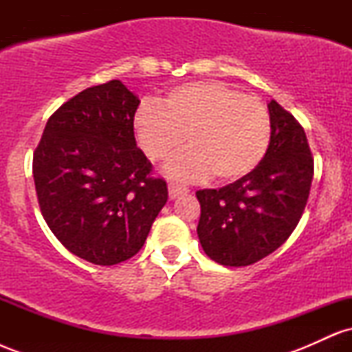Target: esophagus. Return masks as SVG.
Instances as JSON below:
<instances>
[{"mask_svg":"<svg viewBox=\"0 0 352 352\" xmlns=\"http://www.w3.org/2000/svg\"><path fill=\"white\" fill-rule=\"evenodd\" d=\"M188 188L184 187V185H179V184H170L168 185V195H170V199H177L179 195H184V193H187Z\"/></svg>","mask_w":352,"mask_h":352,"instance_id":"34e87169","label":"esophagus"}]
</instances>
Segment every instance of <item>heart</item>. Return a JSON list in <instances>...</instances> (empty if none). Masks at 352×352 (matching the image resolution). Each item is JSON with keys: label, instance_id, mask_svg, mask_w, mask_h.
Here are the masks:
<instances>
[{"label": "heart", "instance_id": "b5f03b06", "mask_svg": "<svg viewBox=\"0 0 352 352\" xmlns=\"http://www.w3.org/2000/svg\"><path fill=\"white\" fill-rule=\"evenodd\" d=\"M134 129L153 162H162L187 140L190 148L167 165V172L182 180L212 175L220 184L235 182L261 164L272 144V117L265 104L218 80L173 87L162 106L140 104Z\"/></svg>", "mask_w": 352, "mask_h": 352}]
</instances>
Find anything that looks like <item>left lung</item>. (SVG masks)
Masks as SVG:
<instances>
[{"mask_svg":"<svg viewBox=\"0 0 352 352\" xmlns=\"http://www.w3.org/2000/svg\"><path fill=\"white\" fill-rule=\"evenodd\" d=\"M272 144L261 164L233 184L197 192L201 248L223 266H248L288 240L308 204L314 159L305 129L268 104Z\"/></svg>","mask_w":352,"mask_h":352,"instance_id":"obj_1","label":"left lung"}]
</instances>
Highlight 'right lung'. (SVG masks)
Returning <instances> with one entry per match:
<instances>
[{"instance_id":"1","label":"right lung","mask_w":352,"mask_h":352,"mask_svg":"<svg viewBox=\"0 0 352 352\" xmlns=\"http://www.w3.org/2000/svg\"><path fill=\"white\" fill-rule=\"evenodd\" d=\"M139 102L117 79L84 89L50 117L33 153L47 227L94 265L134 256L168 199L167 182L135 144Z\"/></svg>"}]
</instances>
